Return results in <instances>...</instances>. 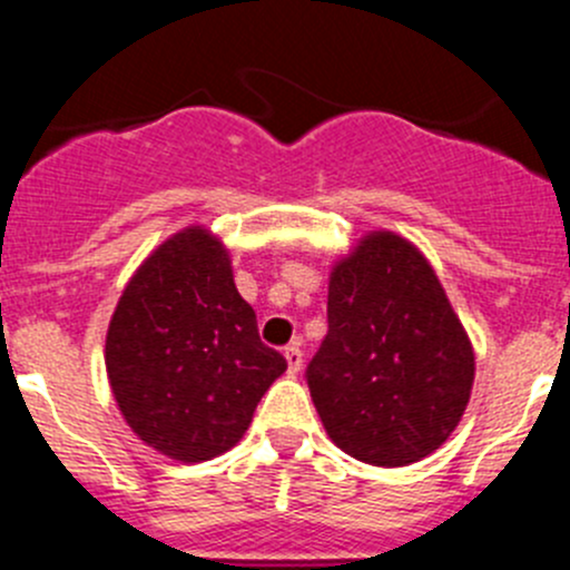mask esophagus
Segmentation results:
<instances>
[{
  "label": "esophagus",
  "instance_id": "1",
  "mask_svg": "<svg viewBox=\"0 0 570 570\" xmlns=\"http://www.w3.org/2000/svg\"><path fill=\"white\" fill-rule=\"evenodd\" d=\"M284 358H286V364H289V372H301V366H303L301 342H292L289 347L284 350Z\"/></svg>",
  "mask_w": 570,
  "mask_h": 570
}]
</instances>
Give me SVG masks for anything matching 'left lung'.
Instances as JSON below:
<instances>
[{"mask_svg":"<svg viewBox=\"0 0 570 570\" xmlns=\"http://www.w3.org/2000/svg\"><path fill=\"white\" fill-rule=\"evenodd\" d=\"M306 383L338 450L407 465L461 422L474 353L428 258L392 232L370 234L327 286V336Z\"/></svg>","mask_w":570,"mask_h":570,"instance_id":"1","label":"left lung"}]
</instances>
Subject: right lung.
Returning a JSON list of instances; mask_svg holds the SVG:
<instances>
[{"label": "right lung", "instance_id": "right-lung-1", "mask_svg": "<svg viewBox=\"0 0 570 570\" xmlns=\"http://www.w3.org/2000/svg\"><path fill=\"white\" fill-rule=\"evenodd\" d=\"M107 375L129 428L163 455L232 450L286 358L258 338L228 253L187 228L140 264L107 331Z\"/></svg>", "mask_w": 570, "mask_h": 570}]
</instances>
